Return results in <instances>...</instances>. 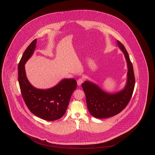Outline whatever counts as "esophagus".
Returning <instances> with one entry per match:
<instances>
[{
  "label": "esophagus",
  "mask_w": 155,
  "mask_h": 155,
  "mask_svg": "<svg viewBox=\"0 0 155 155\" xmlns=\"http://www.w3.org/2000/svg\"><path fill=\"white\" fill-rule=\"evenodd\" d=\"M84 82V79L83 78H79V79H78V81H77V84H78V85L79 86H80V85H81V84H82Z\"/></svg>",
  "instance_id": "34e87169"
}]
</instances>
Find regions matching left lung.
I'll return each instance as SVG.
<instances>
[{
    "label": "left lung",
    "instance_id": "obj_1",
    "mask_svg": "<svg viewBox=\"0 0 155 155\" xmlns=\"http://www.w3.org/2000/svg\"><path fill=\"white\" fill-rule=\"evenodd\" d=\"M117 42L125 54L128 67L127 83L125 89L116 94H110L89 81H85L82 84L86 95L89 111L96 118H107L117 114L127 107L133 95L135 87L133 64L124 45L119 41Z\"/></svg>",
    "mask_w": 155,
    "mask_h": 155
}]
</instances>
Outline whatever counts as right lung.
I'll use <instances>...</instances> for the list:
<instances>
[{"label":"right lung","mask_w":155,"mask_h":155,"mask_svg":"<svg viewBox=\"0 0 155 155\" xmlns=\"http://www.w3.org/2000/svg\"><path fill=\"white\" fill-rule=\"evenodd\" d=\"M37 39L28 45L18 64V79L23 100L35 116L45 120L53 121L60 119L66 111L77 82L74 79H66L57 85L48 89L34 88L27 79L24 64L32 55Z\"/></svg>","instance_id":"add662e5"}]
</instances>
